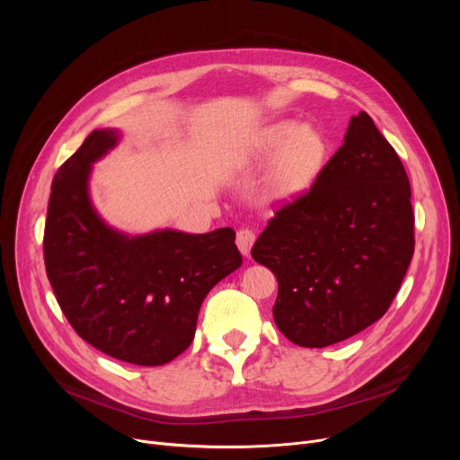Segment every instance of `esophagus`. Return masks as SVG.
I'll list each match as a JSON object with an SVG mask.
<instances>
[{"label": "esophagus", "mask_w": 460, "mask_h": 460, "mask_svg": "<svg viewBox=\"0 0 460 460\" xmlns=\"http://www.w3.org/2000/svg\"><path fill=\"white\" fill-rule=\"evenodd\" d=\"M253 243H255V233L252 229L243 227V229L236 231V246H238L240 253L250 255V250H252Z\"/></svg>", "instance_id": "34e87169"}]
</instances>
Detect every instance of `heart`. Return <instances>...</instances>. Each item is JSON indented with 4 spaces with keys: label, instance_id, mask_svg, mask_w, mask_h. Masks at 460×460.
<instances>
[{
    "label": "heart",
    "instance_id": "b5f03b06",
    "mask_svg": "<svg viewBox=\"0 0 460 460\" xmlns=\"http://www.w3.org/2000/svg\"><path fill=\"white\" fill-rule=\"evenodd\" d=\"M274 160L267 193L272 201H291L304 193L326 160V141L311 127H300L296 120L283 119L255 132L240 155L243 164H264Z\"/></svg>",
    "mask_w": 460,
    "mask_h": 460
}]
</instances>
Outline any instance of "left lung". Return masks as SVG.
Listing matches in <instances>:
<instances>
[{
	"label": "left lung",
	"instance_id": "1",
	"mask_svg": "<svg viewBox=\"0 0 460 460\" xmlns=\"http://www.w3.org/2000/svg\"><path fill=\"white\" fill-rule=\"evenodd\" d=\"M404 167L373 119H350L313 186L276 210L252 257L278 279L274 321L288 341L323 349L376 323L414 255Z\"/></svg>",
	"mask_w": 460,
	"mask_h": 460
}]
</instances>
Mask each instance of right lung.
Segmentation results:
<instances>
[{"instance_id": "obj_1", "label": "right lung", "mask_w": 460, "mask_h": 460, "mask_svg": "<svg viewBox=\"0 0 460 460\" xmlns=\"http://www.w3.org/2000/svg\"><path fill=\"white\" fill-rule=\"evenodd\" d=\"M93 130L52 181L44 264L63 315L84 341L134 366H164L196 333L210 288L243 264L231 227L127 236L94 212L91 164L117 145Z\"/></svg>"}]
</instances>
